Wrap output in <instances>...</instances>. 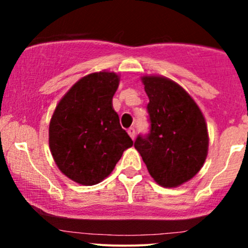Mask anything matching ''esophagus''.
<instances>
[{
    "label": "esophagus",
    "instance_id": "esophagus-1",
    "mask_svg": "<svg viewBox=\"0 0 248 248\" xmlns=\"http://www.w3.org/2000/svg\"><path fill=\"white\" fill-rule=\"evenodd\" d=\"M128 134H129L130 138H132L134 140V139H135V128H134V127L128 128Z\"/></svg>",
    "mask_w": 248,
    "mask_h": 248
}]
</instances>
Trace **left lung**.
I'll return each mask as SVG.
<instances>
[{
  "instance_id": "8db88e82",
  "label": "left lung",
  "mask_w": 248,
  "mask_h": 248,
  "mask_svg": "<svg viewBox=\"0 0 248 248\" xmlns=\"http://www.w3.org/2000/svg\"><path fill=\"white\" fill-rule=\"evenodd\" d=\"M149 98V132L139 134L134 147L152 177L173 187L191 179L203 167L209 136L204 116L179 85L163 77H143Z\"/></svg>"
}]
</instances>
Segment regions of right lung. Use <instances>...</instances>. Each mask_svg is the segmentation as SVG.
<instances>
[{"mask_svg":"<svg viewBox=\"0 0 248 248\" xmlns=\"http://www.w3.org/2000/svg\"><path fill=\"white\" fill-rule=\"evenodd\" d=\"M118 86L115 73L84 77L62 96L51 118L53 160L64 175L82 186L100 183L133 146L112 107Z\"/></svg>","mask_w":248,"mask_h":248,"instance_id":"obj_1","label":"right lung"}]
</instances>
